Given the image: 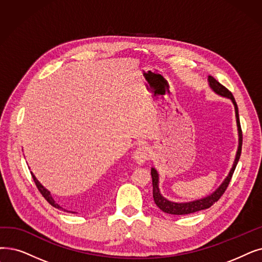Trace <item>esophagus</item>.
<instances>
[{
  "mask_svg": "<svg viewBox=\"0 0 262 262\" xmlns=\"http://www.w3.org/2000/svg\"><path fill=\"white\" fill-rule=\"evenodd\" d=\"M149 157H150V151L147 146H143V145L139 146L134 153V159L136 161V163L139 165L144 164L147 159H149Z\"/></svg>",
  "mask_w": 262,
  "mask_h": 262,
  "instance_id": "obj_1",
  "label": "esophagus"
}]
</instances>
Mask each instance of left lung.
<instances>
[{"mask_svg": "<svg viewBox=\"0 0 262 262\" xmlns=\"http://www.w3.org/2000/svg\"><path fill=\"white\" fill-rule=\"evenodd\" d=\"M209 80V85L210 88L214 91L215 93H217L221 96L227 97L231 99V101L234 105V110H235V118H236V125H237V133H238V146H237V151H236V155H235V159L233 166L230 170L229 174L227 176V178L225 179V181L221 184V186L216 189L214 192H212L211 195H209L208 197H204L202 199H198L195 201H190V202H172L169 201L168 199H166L165 197L162 196L161 191H159L158 188V173L154 168L151 169V176H152V184H153V198H154V202L156 206L161 209L163 212L168 213V214H173V215H186V214H190V213H195L201 210H206L209 209L210 207H212L215 202H217L220 200V198L224 195L225 190L228 187L230 180L232 178V174L235 170V167L237 165L238 159H240L241 156V152H242V129H241V124H240V118H238V110H237V105L235 103V99L232 95V93L230 91L225 88L223 84H221L215 78H213L212 76H209L208 78Z\"/></svg>", "mask_w": 262, "mask_h": 262, "instance_id": "left-lung-1", "label": "left lung"}]
</instances>
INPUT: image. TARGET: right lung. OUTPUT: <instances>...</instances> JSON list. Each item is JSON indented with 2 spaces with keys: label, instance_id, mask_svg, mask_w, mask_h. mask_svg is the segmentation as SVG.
Returning <instances> with one entry per match:
<instances>
[{
  "label": "right lung",
  "instance_id": "1",
  "mask_svg": "<svg viewBox=\"0 0 262 262\" xmlns=\"http://www.w3.org/2000/svg\"><path fill=\"white\" fill-rule=\"evenodd\" d=\"M31 174H32V178H33V180H34V182H35V184H36V187H37V189L39 190V192H40V194L42 195V197L45 198V199H46L50 204H51V206L52 207H54V208H56V209H59V210H62V211H65V212H68V213H75V212H72V211H68V210H65V209H63L61 206H60V204H58V203H56L55 201H54V199L52 198V196H51V194H50V191L48 190V189H46V188H45L40 183H39V182L36 180V178H35V176H34L32 172H31Z\"/></svg>",
  "mask_w": 262,
  "mask_h": 262
}]
</instances>
